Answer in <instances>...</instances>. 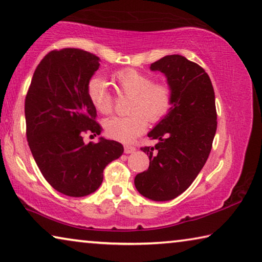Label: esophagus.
Wrapping results in <instances>:
<instances>
[{"mask_svg": "<svg viewBox=\"0 0 262 262\" xmlns=\"http://www.w3.org/2000/svg\"><path fill=\"white\" fill-rule=\"evenodd\" d=\"M136 151V147H134V146H131V145H125V146H124V152H125V154H134V152Z\"/></svg>", "mask_w": 262, "mask_h": 262, "instance_id": "34e87169", "label": "esophagus"}]
</instances>
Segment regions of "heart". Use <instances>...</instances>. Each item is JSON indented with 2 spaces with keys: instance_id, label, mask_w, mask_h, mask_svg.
<instances>
[{
  "instance_id": "1",
  "label": "heart",
  "mask_w": 262,
  "mask_h": 262,
  "mask_svg": "<svg viewBox=\"0 0 262 262\" xmlns=\"http://www.w3.org/2000/svg\"><path fill=\"white\" fill-rule=\"evenodd\" d=\"M112 79L120 91L132 96L130 111L134 114L107 118L104 127L111 138L124 143L132 142L145 131L147 120L158 122L167 114L172 105V92L165 84L152 83L150 76L131 68L115 72ZM86 94L92 106L100 114L112 111L114 98L102 77L96 76L89 80Z\"/></svg>"
}]
</instances>
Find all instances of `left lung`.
Segmentation results:
<instances>
[{
    "instance_id": "left-lung-1",
    "label": "left lung",
    "mask_w": 262,
    "mask_h": 262,
    "mask_svg": "<svg viewBox=\"0 0 262 262\" xmlns=\"http://www.w3.org/2000/svg\"><path fill=\"white\" fill-rule=\"evenodd\" d=\"M172 92V105L147 137L155 146L142 147L150 166L138 173L135 186L145 198L167 201L186 191L210 156L216 131L215 96L208 75L182 55H167L151 64Z\"/></svg>"
}]
</instances>
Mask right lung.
Instances as JSON below:
<instances>
[{"mask_svg":"<svg viewBox=\"0 0 262 262\" xmlns=\"http://www.w3.org/2000/svg\"><path fill=\"white\" fill-rule=\"evenodd\" d=\"M100 59L67 48L51 51L34 72L26 98L27 139L39 171L56 191L85 196L97 191L108 163L123 155V145L99 137L85 144L84 132L100 135L88 83Z\"/></svg>","mask_w":262,"mask_h":262,"instance_id":"right-lung-1","label":"right lung"}]
</instances>
